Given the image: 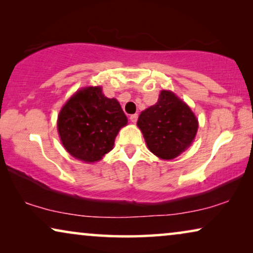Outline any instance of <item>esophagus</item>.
Returning <instances> with one entry per match:
<instances>
[{"label":"esophagus","instance_id":"esophagus-1","mask_svg":"<svg viewBox=\"0 0 253 253\" xmlns=\"http://www.w3.org/2000/svg\"><path fill=\"white\" fill-rule=\"evenodd\" d=\"M137 120H138V115H137V114H133V115L130 116V121H131V122H132V123H136Z\"/></svg>","mask_w":253,"mask_h":253}]
</instances>
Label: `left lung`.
Wrapping results in <instances>:
<instances>
[{
	"label": "left lung",
	"mask_w": 253,
	"mask_h": 253,
	"mask_svg": "<svg viewBox=\"0 0 253 253\" xmlns=\"http://www.w3.org/2000/svg\"><path fill=\"white\" fill-rule=\"evenodd\" d=\"M137 126L148 150L158 158L171 160L192 144L198 120L184 101L164 89L158 102L140 113Z\"/></svg>",
	"instance_id": "8db88e82"
}]
</instances>
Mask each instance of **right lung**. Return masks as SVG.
I'll use <instances>...</instances> for the list:
<instances>
[{"instance_id":"1","label":"right lung","mask_w":253,"mask_h":253,"mask_svg":"<svg viewBox=\"0 0 253 253\" xmlns=\"http://www.w3.org/2000/svg\"><path fill=\"white\" fill-rule=\"evenodd\" d=\"M126 123L116 99L103 95L100 86H88L76 92L62 107L57 130L72 157L92 164L113 150L117 133Z\"/></svg>"}]
</instances>
